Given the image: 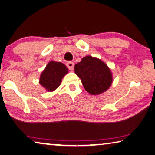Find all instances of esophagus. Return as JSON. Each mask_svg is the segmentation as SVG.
<instances>
[{
  "label": "esophagus",
  "mask_w": 155,
  "mask_h": 155,
  "mask_svg": "<svg viewBox=\"0 0 155 155\" xmlns=\"http://www.w3.org/2000/svg\"><path fill=\"white\" fill-rule=\"evenodd\" d=\"M67 64V67H68L69 70H74V63H72V62H68V63L66 64Z\"/></svg>",
  "instance_id": "esophagus-1"
}]
</instances>
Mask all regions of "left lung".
<instances>
[{
	"mask_svg": "<svg viewBox=\"0 0 155 155\" xmlns=\"http://www.w3.org/2000/svg\"><path fill=\"white\" fill-rule=\"evenodd\" d=\"M75 74L87 92L97 95L107 91L113 82L112 73L107 64L97 58L87 55L74 66Z\"/></svg>",
	"mask_w": 155,
	"mask_h": 155,
	"instance_id": "left-lung-1",
	"label": "left lung"
}]
</instances>
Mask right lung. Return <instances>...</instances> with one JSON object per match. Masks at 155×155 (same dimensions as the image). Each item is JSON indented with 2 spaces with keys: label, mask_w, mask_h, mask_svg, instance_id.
I'll use <instances>...</instances> for the list:
<instances>
[{
  "label": "right lung",
  "mask_w": 155,
  "mask_h": 155,
  "mask_svg": "<svg viewBox=\"0 0 155 155\" xmlns=\"http://www.w3.org/2000/svg\"><path fill=\"white\" fill-rule=\"evenodd\" d=\"M68 72V69L63 63L51 61L41 74L40 84L47 91H54L61 85L62 78Z\"/></svg>",
  "instance_id": "add662e5"
}]
</instances>
